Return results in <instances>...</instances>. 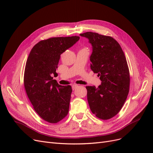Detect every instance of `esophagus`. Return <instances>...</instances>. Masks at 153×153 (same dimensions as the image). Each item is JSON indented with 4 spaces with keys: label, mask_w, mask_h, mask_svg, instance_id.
Instances as JSON below:
<instances>
[{
    "label": "esophagus",
    "mask_w": 153,
    "mask_h": 153,
    "mask_svg": "<svg viewBox=\"0 0 153 153\" xmlns=\"http://www.w3.org/2000/svg\"><path fill=\"white\" fill-rule=\"evenodd\" d=\"M79 87V86H78V85H72V89H73V90H75V89H76V88L77 87Z\"/></svg>",
    "instance_id": "1"
}]
</instances>
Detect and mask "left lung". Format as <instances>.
<instances>
[{
    "label": "left lung",
    "instance_id": "8db88e82",
    "mask_svg": "<svg viewBox=\"0 0 153 153\" xmlns=\"http://www.w3.org/2000/svg\"><path fill=\"white\" fill-rule=\"evenodd\" d=\"M80 36L92 45L91 69L101 81L98 87H86L90 109L97 117L109 119L121 110L129 92L130 78L126 57L112 37L92 32Z\"/></svg>",
    "mask_w": 153,
    "mask_h": 153
}]
</instances>
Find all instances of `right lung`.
Returning <instances> with one entry per match:
<instances>
[{
  "label": "right lung",
  "mask_w": 153,
  "mask_h": 153,
  "mask_svg": "<svg viewBox=\"0 0 153 153\" xmlns=\"http://www.w3.org/2000/svg\"><path fill=\"white\" fill-rule=\"evenodd\" d=\"M80 37H58L39 41L32 48L24 73V86L34 109L45 121L57 123L69 111L72 88L59 85L52 77L61 54L71 48Z\"/></svg>",
  "instance_id": "1"
}]
</instances>
